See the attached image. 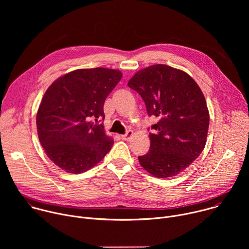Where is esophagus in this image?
<instances>
[{"label": "esophagus", "instance_id": "1", "mask_svg": "<svg viewBox=\"0 0 249 249\" xmlns=\"http://www.w3.org/2000/svg\"><path fill=\"white\" fill-rule=\"evenodd\" d=\"M133 135H134V132H133L132 130H129V131L126 132V134L122 135L121 138H122V140H124V141H129V140L133 137Z\"/></svg>", "mask_w": 249, "mask_h": 249}]
</instances>
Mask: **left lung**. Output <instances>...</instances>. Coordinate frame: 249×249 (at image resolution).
Returning <instances> with one entry per match:
<instances>
[{"label":"left lung","instance_id":"obj_1","mask_svg":"<svg viewBox=\"0 0 249 249\" xmlns=\"http://www.w3.org/2000/svg\"><path fill=\"white\" fill-rule=\"evenodd\" d=\"M128 87L143 98L149 116L159 119L140 164L158 178L179 174L206 145L210 116L201 89L187 73L162 64L138 71Z\"/></svg>","mask_w":249,"mask_h":249}]
</instances>
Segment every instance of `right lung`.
<instances>
[{"instance_id": "right-lung-1", "label": "right lung", "mask_w": 249, "mask_h": 249, "mask_svg": "<svg viewBox=\"0 0 249 249\" xmlns=\"http://www.w3.org/2000/svg\"><path fill=\"white\" fill-rule=\"evenodd\" d=\"M122 78L118 70L79 69L58 78L46 90L36 115L47 157L70 173L97 164L113 146L104 132L103 105Z\"/></svg>"}]
</instances>
